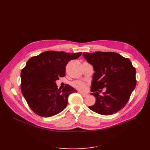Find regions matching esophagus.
<instances>
[{
	"instance_id": "esophagus-1",
	"label": "esophagus",
	"mask_w": 150,
	"mask_h": 150,
	"mask_svg": "<svg viewBox=\"0 0 150 150\" xmlns=\"http://www.w3.org/2000/svg\"><path fill=\"white\" fill-rule=\"evenodd\" d=\"M80 94H81V95L83 97H87V96H88V94L84 93H82V92H80Z\"/></svg>"
}]
</instances>
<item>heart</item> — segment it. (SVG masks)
<instances>
[{
	"label": "heart",
	"mask_w": 150,
	"mask_h": 150,
	"mask_svg": "<svg viewBox=\"0 0 150 150\" xmlns=\"http://www.w3.org/2000/svg\"><path fill=\"white\" fill-rule=\"evenodd\" d=\"M72 85L74 86V87L76 89L82 91H85L86 89V87H87V84L81 81H75L73 83Z\"/></svg>",
	"instance_id": "heart-1"
}]
</instances>
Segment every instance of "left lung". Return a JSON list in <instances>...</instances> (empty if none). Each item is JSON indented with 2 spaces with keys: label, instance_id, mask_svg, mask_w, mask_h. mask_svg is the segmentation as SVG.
Segmentation results:
<instances>
[{
  "label": "left lung",
  "instance_id": "1",
  "mask_svg": "<svg viewBox=\"0 0 150 150\" xmlns=\"http://www.w3.org/2000/svg\"><path fill=\"white\" fill-rule=\"evenodd\" d=\"M83 55L95 71L91 91L96 101L89 108L105 115L119 112L136 88V69L131 61L115 52H85ZM104 87L107 91L100 96L97 91Z\"/></svg>",
  "mask_w": 150,
  "mask_h": 150
}]
</instances>
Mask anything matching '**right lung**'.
Here are the masks:
<instances>
[{
	"label": "right lung",
	"mask_w": 150,
	"mask_h": 150,
	"mask_svg": "<svg viewBox=\"0 0 150 150\" xmlns=\"http://www.w3.org/2000/svg\"><path fill=\"white\" fill-rule=\"evenodd\" d=\"M82 53L46 51L28 59L21 74L22 95L37 115L49 117L64 110L70 93L77 91L69 84L62 91L55 83L65 76L66 66Z\"/></svg>",
	"instance_id": "obj_1"
}]
</instances>
